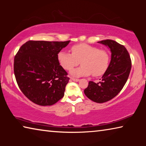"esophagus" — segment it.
<instances>
[{
	"label": "esophagus",
	"mask_w": 146,
	"mask_h": 146,
	"mask_svg": "<svg viewBox=\"0 0 146 146\" xmlns=\"http://www.w3.org/2000/svg\"><path fill=\"white\" fill-rule=\"evenodd\" d=\"M71 79L73 81H75V82H78V81H79V79L78 78H73V77H71Z\"/></svg>",
	"instance_id": "esophagus-1"
}]
</instances>
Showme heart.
I'll list each match as a JSON object with an SVG mask.
<instances>
[{
	"label": "heart",
	"mask_w": 146,
	"mask_h": 146,
	"mask_svg": "<svg viewBox=\"0 0 146 146\" xmlns=\"http://www.w3.org/2000/svg\"><path fill=\"white\" fill-rule=\"evenodd\" d=\"M71 54L60 51L57 58L60 65L64 70L70 71L78 66H82L71 71V75L76 76L90 75L94 76L102 75L108 70L110 63V55L106 49L86 43H79L71 47Z\"/></svg>",
	"instance_id": "b5f03b06"
}]
</instances>
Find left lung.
I'll use <instances>...</instances> for the list:
<instances>
[{"label":"left lung","mask_w":146,"mask_h":146,"mask_svg":"<svg viewBox=\"0 0 146 146\" xmlns=\"http://www.w3.org/2000/svg\"><path fill=\"white\" fill-rule=\"evenodd\" d=\"M108 46L111 51V59L102 81L95 83L90 81L84 93L88 98L97 103L111 100L122 90L129 77L131 60L124 46L110 39L98 42Z\"/></svg>","instance_id":"8db88e82"}]
</instances>
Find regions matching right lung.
Here are the masks:
<instances>
[{"instance_id":"1","label":"right lung","mask_w":146,"mask_h":146,"mask_svg":"<svg viewBox=\"0 0 146 146\" xmlns=\"http://www.w3.org/2000/svg\"><path fill=\"white\" fill-rule=\"evenodd\" d=\"M70 42L29 40L20 48L14 73L20 90L31 102L51 106L64 97L70 78L57 55Z\"/></svg>"}]
</instances>
